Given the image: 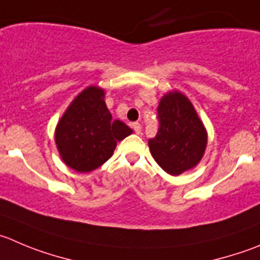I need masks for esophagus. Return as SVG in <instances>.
Segmentation results:
<instances>
[{
    "mask_svg": "<svg viewBox=\"0 0 260 260\" xmlns=\"http://www.w3.org/2000/svg\"><path fill=\"white\" fill-rule=\"evenodd\" d=\"M133 127H134V132L137 133V134H140V132H142V125H140L139 122L133 123Z\"/></svg>",
    "mask_w": 260,
    "mask_h": 260,
    "instance_id": "1",
    "label": "esophagus"
}]
</instances>
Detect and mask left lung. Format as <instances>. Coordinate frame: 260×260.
I'll use <instances>...</instances> for the list:
<instances>
[{
	"label": "left lung",
	"instance_id": "obj_1",
	"mask_svg": "<svg viewBox=\"0 0 260 260\" xmlns=\"http://www.w3.org/2000/svg\"><path fill=\"white\" fill-rule=\"evenodd\" d=\"M157 118V135L148 142L155 162L174 176L195 167L206 150L207 132L190 101L179 91L166 94Z\"/></svg>",
	"mask_w": 260,
	"mask_h": 260
}]
</instances>
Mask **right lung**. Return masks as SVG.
<instances>
[{"mask_svg": "<svg viewBox=\"0 0 260 260\" xmlns=\"http://www.w3.org/2000/svg\"><path fill=\"white\" fill-rule=\"evenodd\" d=\"M133 130L112 120L105 91L97 86L83 90L56 127V144L63 162L78 172L98 169L113 154L117 142Z\"/></svg>", "mask_w": 260, "mask_h": 260, "instance_id": "right-lung-1", "label": "right lung"}]
</instances>
